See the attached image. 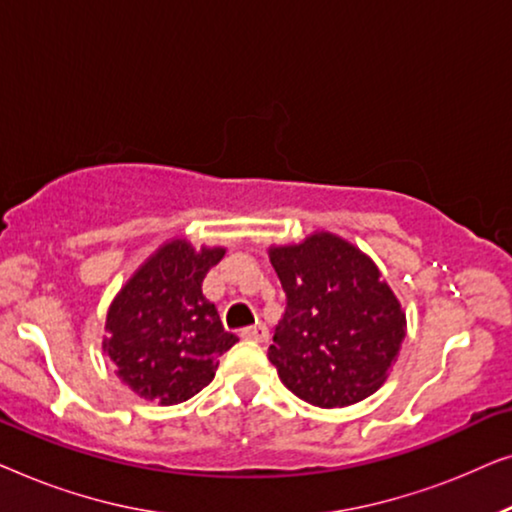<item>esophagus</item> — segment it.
<instances>
[{
	"label": "esophagus",
	"instance_id": "34e87169",
	"mask_svg": "<svg viewBox=\"0 0 512 512\" xmlns=\"http://www.w3.org/2000/svg\"><path fill=\"white\" fill-rule=\"evenodd\" d=\"M242 338H247V340H256V342H265V340L270 338V333H268V328H265L263 324H256V326L244 328V331H242Z\"/></svg>",
	"mask_w": 512,
	"mask_h": 512
}]
</instances>
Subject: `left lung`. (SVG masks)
<instances>
[{"instance_id": "left-lung-1", "label": "left lung", "mask_w": 512, "mask_h": 512, "mask_svg": "<svg viewBox=\"0 0 512 512\" xmlns=\"http://www.w3.org/2000/svg\"><path fill=\"white\" fill-rule=\"evenodd\" d=\"M286 312L268 349L279 380L317 408H345L387 382L405 338V312L373 258L314 230L268 249Z\"/></svg>"}]
</instances>
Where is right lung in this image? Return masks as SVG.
Here are the masks:
<instances>
[{
  "instance_id": "1",
  "label": "right lung",
  "mask_w": 512,
  "mask_h": 512,
  "mask_svg": "<svg viewBox=\"0 0 512 512\" xmlns=\"http://www.w3.org/2000/svg\"><path fill=\"white\" fill-rule=\"evenodd\" d=\"M226 247L195 249L186 237L160 244L111 300L102 347L139 398L177 405L214 380L235 345L202 282Z\"/></svg>"
}]
</instances>
